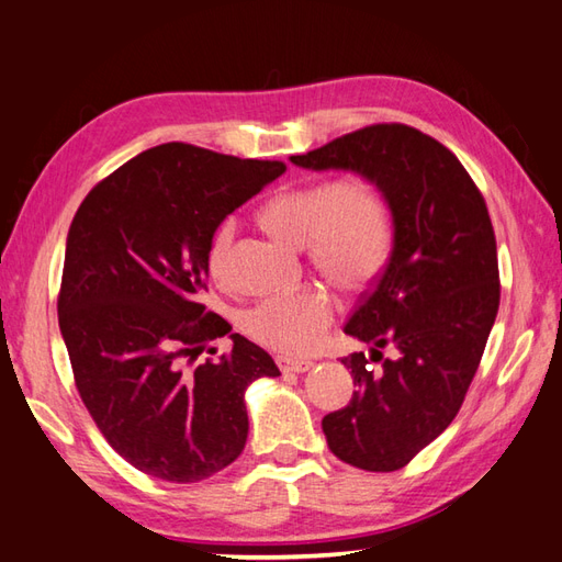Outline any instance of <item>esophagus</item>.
Returning a JSON list of instances; mask_svg holds the SVG:
<instances>
[{"mask_svg": "<svg viewBox=\"0 0 562 562\" xmlns=\"http://www.w3.org/2000/svg\"><path fill=\"white\" fill-rule=\"evenodd\" d=\"M278 368H280L282 372H296V375H300V372L312 370L314 362H312V360H296V358L280 356V358H278Z\"/></svg>", "mask_w": 562, "mask_h": 562, "instance_id": "esophagus-1", "label": "esophagus"}]
</instances>
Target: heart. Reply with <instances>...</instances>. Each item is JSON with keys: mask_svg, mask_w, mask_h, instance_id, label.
Wrapping results in <instances>:
<instances>
[{"mask_svg": "<svg viewBox=\"0 0 562 562\" xmlns=\"http://www.w3.org/2000/svg\"><path fill=\"white\" fill-rule=\"evenodd\" d=\"M262 224L288 244L310 246L314 266L344 290L362 288L375 274L392 244L387 204L378 190L353 180H322L288 187L262 206ZM236 218L216 226L206 250L214 280L228 274ZM334 322V302L324 290L268 296L240 314L244 331L260 346L304 356L322 344Z\"/></svg>", "mask_w": 562, "mask_h": 562, "instance_id": "b5f03b06", "label": "heart"}]
</instances>
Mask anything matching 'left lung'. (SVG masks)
<instances>
[{
    "label": "left lung",
    "instance_id": "obj_1",
    "mask_svg": "<svg viewBox=\"0 0 562 562\" xmlns=\"http://www.w3.org/2000/svg\"><path fill=\"white\" fill-rule=\"evenodd\" d=\"M290 160L353 172L390 209V260L344 331L372 344V353L392 342L398 358L378 370L366 353L340 358L358 390L322 428L344 463L400 470L456 419L497 318V240L485 200L453 153L404 124L360 128Z\"/></svg>",
    "mask_w": 562,
    "mask_h": 562
}]
</instances>
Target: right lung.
<instances>
[{
  "label": "right lung",
  "instance_id": "obj_1",
  "mask_svg": "<svg viewBox=\"0 0 562 562\" xmlns=\"http://www.w3.org/2000/svg\"><path fill=\"white\" fill-rule=\"evenodd\" d=\"M288 170L187 143L138 153L85 196L65 244L58 324L77 392L116 453L165 482H200L240 456L246 390L280 370L204 312L216 226ZM209 353V350H206Z\"/></svg>",
  "mask_w": 562,
  "mask_h": 562
}]
</instances>
